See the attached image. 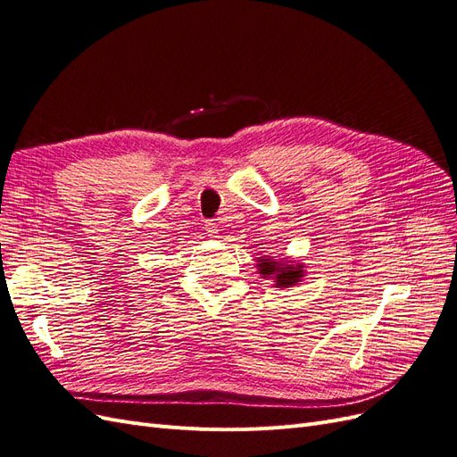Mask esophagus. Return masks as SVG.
I'll list each match as a JSON object with an SVG mask.
<instances>
[{"instance_id": "1", "label": "esophagus", "mask_w": 457, "mask_h": 457, "mask_svg": "<svg viewBox=\"0 0 457 457\" xmlns=\"http://www.w3.org/2000/svg\"><path fill=\"white\" fill-rule=\"evenodd\" d=\"M204 226H207V228H204V229H207V233L211 235V237H216V233H218V226H216L214 222H207V224H204Z\"/></svg>"}]
</instances>
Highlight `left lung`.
Listing matches in <instances>:
<instances>
[{"instance_id":"8db88e82","label":"left lung","mask_w":457,"mask_h":457,"mask_svg":"<svg viewBox=\"0 0 457 457\" xmlns=\"http://www.w3.org/2000/svg\"><path fill=\"white\" fill-rule=\"evenodd\" d=\"M256 268L262 278H271L273 285L278 288L298 285L302 283V278L305 275V263L292 258L275 260L271 256H260L256 258Z\"/></svg>"}]
</instances>
